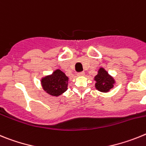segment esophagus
<instances>
[{"mask_svg": "<svg viewBox=\"0 0 146 146\" xmlns=\"http://www.w3.org/2000/svg\"><path fill=\"white\" fill-rule=\"evenodd\" d=\"M84 75H85L84 72H81V73H78V74H77V76H84Z\"/></svg>", "mask_w": 146, "mask_h": 146, "instance_id": "obj_1", "label": "esophagus"}]
</instances>
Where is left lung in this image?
Wrapping results in <instances>:
<instances>
[{
  "label": "left lung",
  "mask_w": 146,
  "mask_h": 146,
  "mask_svg": "<svg viewBox=\"0 0 146 146\" xmlns=\"http://www.w3.org/2000/svg\"><path fill=\"white\" fill-rule=\"evenodd\" d=\"M94 81H96V89L101 92H110L115 84V78L102 67L98 70L97 75L94 77Z\"/></svg>",
  "instance_id": "1"
}]
</instances>
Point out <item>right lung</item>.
Segmentation results:
<instances>
[{
    "instance_id": "1",
    "label": "right lung",
    "mask_w": 146,
    "mask_h": 146,
    "mask_svg": "<svg viewBox=\"0 0 146 146\" xmlns=\"http://www.w3.org/2000/svg\"><path fill=\"white\" fill-rule=\"evenodd\" d=\"M69 78L59 69L55 70L51 74L41 78V85L45 92L51 96L58 97L68 90Z\"/></svg>"
}]
</instances>
